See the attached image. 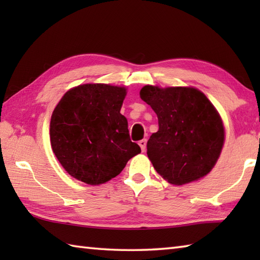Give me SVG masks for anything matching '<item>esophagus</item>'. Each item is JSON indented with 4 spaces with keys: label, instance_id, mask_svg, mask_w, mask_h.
<instances>
[{
    "label": "esophagus",
    "instance_id": "esophagus-1",
    "mask_svg": "<svg viewBox=\"0 0 260 260\" xmlns=\"http://www.w3.org/2000/svg\"><path fill=\"white\" fill-rule=\"evenodd\" d=\"M139 145L141 146L142 152H145V150H146V140H141L139 142Z\"/></svg>",
    "mask_w": 260,
    "mask_h": 260
}]
</instances>
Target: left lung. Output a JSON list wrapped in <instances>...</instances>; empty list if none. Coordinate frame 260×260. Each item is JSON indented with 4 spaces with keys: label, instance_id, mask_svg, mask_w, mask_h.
<instances>
[{
    "label": "left lung",
    "instance_id": "1",
    "mask_svg": "<svg viewBox=\"0 0 260 260\" xmlns=\"http://www.w3.org/2000/svg\"><path fill=\"white\" fill-rule=\"evenodd\" d=\"M140 96L158 119V131L147 142V156L156 172L175 185L207 175L221 153L224 129L206 95L192 87L147 85Z\"/></svg>",
    "mask_w": 260,
    "mask_h": 260
}]
</instances>
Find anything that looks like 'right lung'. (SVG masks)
<instances>
[{"label":"right lung","mask_w":260,"mask_h":260,"mask_svg":"<svg viewBox=\"0 0 260 260\" xmlns=\"http://www.w3.org/2000/svg\"><path fill=\"white\" fill-rule=\"evenodd\" d=\"M124 87L86 84L64 93L50 121L54 155L73 178L98 185L117 176L141 153L120 114Z\"/></svg>","instance_id":"1"}]
</instances>
